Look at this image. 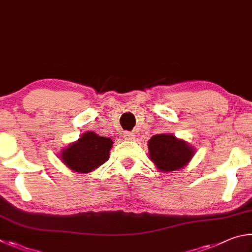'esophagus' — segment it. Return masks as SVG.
Returning <instances> with one entry per match:
<instances>
[{
  "instance_id": "esophagus-1",
  "label": "esophagus",
  "mask_w": 252,
  "mask_h": 252,
  "mask_svg": "<svg viewBox=\"0 0 252 252\" xmlns=\"http://www.w3.org/2000/svg\"><path fill=\"white\" fill-rule=\"evenodd\" d=\"M135 134L133 131H126V133H124V139L125 140H134L135 139Z\"/></svg>"
}]
</instances>
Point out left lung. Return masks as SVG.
<instances>
[{
    "label": "left lung",
    "mask_w": 252,
    "mask_h": 252,
    "mask_svg": "<svg viewBox=\"0 0 252 252\" xmlns=\"http://www.w3.org/2000/svg\"><path fill=\"white\" fill-rule=\"evenodd\" d=\"M148 151L151 160L164 173L183 168L195 155V149L190 145L173 134L153 136L148 142Z\"/></svg>",
    "instance_id": "1"
}]
</instances>
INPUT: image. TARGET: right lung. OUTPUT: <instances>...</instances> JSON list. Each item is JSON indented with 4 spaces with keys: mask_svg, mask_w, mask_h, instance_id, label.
<instances>
[{
    "mask_svg": "<svg viewBox=\"0 0 252 252\" xmlns=\"http://www.w3.org/2000/svg\"><path fill=\"white\" fill-rule=\"evenodd\" d=\"M112 146L113 140L110 138L87 131L77 142L62 151L61 160L76 173L88 174L108 160Z\"/></svg>",
    "mask_w": 252,
    "mask_h": 252,
    "instance_id": "right-lung-1",
    "label": "right lung"
}]
</instances>
